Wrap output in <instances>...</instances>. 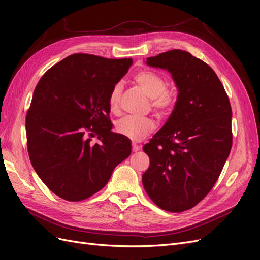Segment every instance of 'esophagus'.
<instances>
[{
	"label": "esophagus",
	"mask_w": 260,
	"mask_h": 260,
	"mask_svg": "<svg viewBox=\"0 0 260 260\" xmlns=\"http://www.w3.org/2000/svg\"><path fill=\"white\" fill-rule=\"evenodd\" d=\"M140 149V145H138L137 143H132V151L133 152H138Z\"/></svg>",
	"instance_id": "esophagus-1"
}]
</instances>
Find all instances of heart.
Wrapping results in <instances>:
<instances>
[{"mask_svg":"<svg viewBox=\"0 0 260 260\" xmlns=\"http://www.w3.org/2000/svg\"><path fill=\"white\" fill-rule=\"evenodd\" d=\"M133 81L151 98V106L154 112L161 117L171 114L176 106V96L167 89L165 78L153 70L143 69L133 76ZM122 94L121 83H116L108 95V105L112 112H117ZM155 129V122L149 117L125 116L116 122L115 130L131 141H141Z\"/></svg>","mask_w":260,"mask_h":260,"instance_id":"b5f03b06","label":"heart"}]
</instances>
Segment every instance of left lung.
Listing matches in <instances>:
<instances>
[{"label":"left lung","instance_id":"obj_1","mask_svg":"<svg viewBox=\"0 0 260 260\" xmlns=\"http://www.w3.org/2000/svg\"><path fill=\"white\" fill-rule=\"evenodd\" d=\"M146 64L167 69L179 93L167 122L143 146L149 167L142 182L159 208L181 212L198 205L221 174L232 147V109L214 69L191 53L171 50Z\"/></svg>","mask_w":260,"mask_h":260}]
</instances>
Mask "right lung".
I'll return each instance as SVG.
<instances>
[{
  "label": "right lung",
  "mask_w": 260,
  "mask_h": 260,
  "mask_svg": "<svg viewBox=\"0 0 260 260\" xmlns=\"http://www.w3.org/2000/svg\"><path fill=\"white\" fill-rule=\"evenodd\" d=\"M131 58L78 53L51 67L37 84L26 116L28 154L50 190L69 202L86 200L131 154L128 138L112 132L108 95ZM98 136L100 142L90 143Z\"/></svg>",
  "instance_id": "obj_1"
}]
</instances>
